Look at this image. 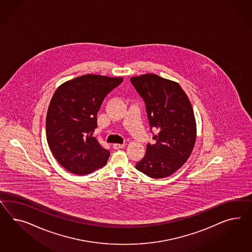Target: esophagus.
Listing matches in <instances>:
<instances>
[{
  "label": "esophagus",
  "mask_w": 252,
  "mask_h": 252,
  "mask_svg": "<svg viewBox=\"0 0 252 252\" xmlns=\"http://www.w3.org/2000/svg\"><path fill=\"white\" fill-rule=\"evenodd\" d=\"M125 147H126L125 144H114V145H113V148H114L115 150H120V149H123V148H125Z\"/></svg>",
  "instance_id": "1"
}]
</instances>
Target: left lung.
I'll list each match as a JSON object with an SVG mask.
<instances>
[{"label": "left lung", "mask_w": 252, "mask_h": 252, "mask_svg": "<svg viewBox=\"0 0 252 252\" xmlns=\"http://www.w3.org/2000/svg\"><path fill=\"white\" fill-rule=\"evenodd\" d=\"M130 82L146 104L150 132L158 130L147 144L146 154L136 169L154 179L168 177L188 159L196 138L192 107L177 82L156 74L132 77Z\"/></svg>", "instance_id": "8db88e82"}]
</instances>
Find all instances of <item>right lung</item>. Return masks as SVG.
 Listing matches in <instances>:
<instances>
[{"label":"right lung","instance_id":"obj_1","mask_svg":"<svg viewBox=\"0 0 252 252\" xmlns=\"http://www.w3.org/2000/svg\"><path fill=\"white\" fill-rule=\"evenodd\" d=\"M122 82L123 78L84 75L55 92L46 119L47 139L55 158L71 173L89 174L107 162L110 152L93 133L104 98Z\"/></svg>","mask_w":252,"mask_h":252}]
</instances>
